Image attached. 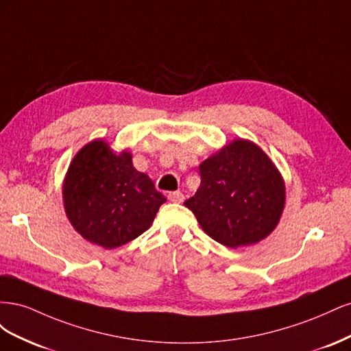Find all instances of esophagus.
Returning a JSON list of instances; mask_svg holds the SVG:
<instances>
[{"instance_id":"esophagus-1","label":"esophagus","mask_w":351,"mask_h":351,"mask_svg":"<svg viewBox=\"0 0 351 351\" xmlns=\"http://www.w3.org/2000/svg\"><path fill=\"white\" fill-rule=\"evenodd\" d=\"M168 199L169 202H173V204H183L184 195L182 192H171L168 193Z\"/></svg>"}]
</instances>
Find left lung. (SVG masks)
I'll return each instance as SVG.
<instances>
[{
    "label": "left lung",
    "mask_w": 351,
    "mask_h": 351,
    "mask_svg": "<svg viewBox=\"0 0 351 351\" xmlns=\"http://www.w3.org/2000/svg\"><path fill=\"white\" fill-rule=\"evenodd\" d=\"M200 186L184 205L206 234L227 247L250 246L278 226L285 183L271 158L247 139H234L199 165Z\"/></svg>",
    "instance_id": "1"
}]
</instances>
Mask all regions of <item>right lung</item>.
<instances>
[{"label":"right lung","mask_w":351,"mask_h":351,"mask_svg":"<svg viewBox=\"0 0 351 351\" xmlns=\"http://www.w3.org/2000/svg\"><path fill=\"white\" fill-rule=\"evenodd\" d=\"M129 151L95 139L74 155L62 182V204L71 227L92 244L115 249L152 226L167 199L137 171Z\"/></svg>","instance_id":"1"}]
</instances>
